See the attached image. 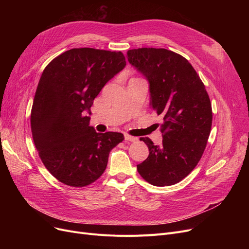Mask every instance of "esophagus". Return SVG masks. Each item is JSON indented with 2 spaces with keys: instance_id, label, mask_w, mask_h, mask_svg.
I'll list each match as a JSON object with an SVG mask.
<instances>
[{
  "instance_id": "obj_1",
  "label": "esophagus",
  "mask_w": 249,
  "mask_h": 249,
  "mask_svg": "<svg viewBox=\"0 0 249 249\" xmlns=\"http://www.w3.org/2000/svg\"><path fill=\"white\" fill-rule=\"evenodd\" d=\"M124 137H125L126 141H130V142H136L138 140L137 137L131 136V135H129V134H124Z\"/></svg>"
}]
</instances>
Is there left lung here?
<instances>
[{
  "mask_svg": "<svg viewBox=\"0 0 249 249\" xmlns=\"http://www.w3.org/2000/svg\"><path fill=\"white\" fill-rule=\"evenodd\" d=\"M129 63L149 83L150 106L163 116L162 144L148 146V158L139 175L156 187L172 186L185 178L200 161L212 126V106L203 82L192 64L164 48L127 51Z\"/></svg>",
  "mask_w": 249,
  "mask_h": 249,
  "instance_id": "obj_1",
  "label": "left lung"
}]
</instances>
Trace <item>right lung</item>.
I'll list each match as a JSON object with an SVG mask.
<instances>
[{"mask_svg":"<svg viewBox=\"0 0 249 249\" xmlns=\"http://www.w3.org/2000/svg\"><path fill=\"white\" fill-rule=\"evenodd\" d=\"M125 65L121 51L84 47L63 52L44 69L32 105L31 131L43 164L62 184L81 188L97 180L110 151L124 140L122 133H97L87 114Z\"/></svg>","mask_w":249,"mask_h":249,"instance_id":"add662e5","label":"right lung"}]
</instances>
